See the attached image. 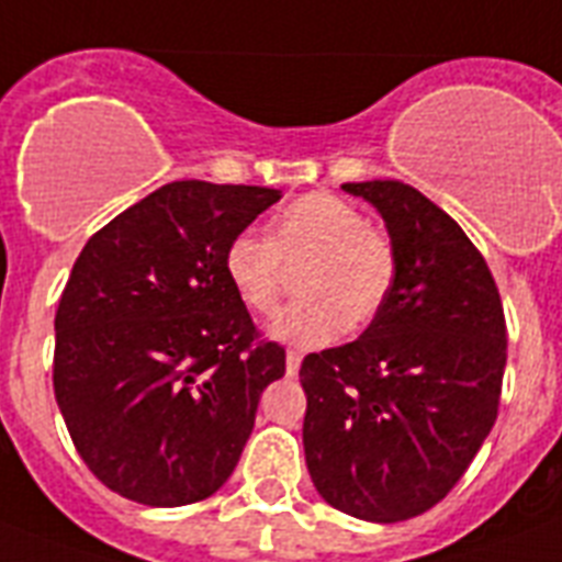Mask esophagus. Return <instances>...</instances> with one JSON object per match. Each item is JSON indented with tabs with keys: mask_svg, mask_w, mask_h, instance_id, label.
<instances>
[{
	"mask_svg": "<svg viewBox=\"0 0 562 562\" xmlns=\"http://www.w3.org/2000/svg\"><path fill=\"white\" fill-rule=\"evenodd\" d=\"M301 368V353L295 350H286V375H295Z\"/></svg>",
	"mask_w": 562,
	"mask_h": 562,
	"instance_id": "1",
	"label": "esophagus"
}]
</instances>
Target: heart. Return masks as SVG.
<instances>
[{"mask_svg":"<svg viewBox=\"0 0 562 562\" xmlns=\"http://www.w3.org/2000/svg\"><path fill=\"white\" fill-rule=\"evenodd\" d=\"M299 304L272 322L270 336L292 347H322L379 318L396 252L384 232L364 226L353 203L330 192L301 194L276 215L270 238L240 232L224 252V276L247 310L270 315L284 290V267H301Z\"/></svg>","mask_w":562,"mask_h":562,"instance_id":"b5f03b06","label":"heart"}]
</instances>
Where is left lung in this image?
<instances>
[{"mask_svg": "<svg viewBox=\"0 0 562 562\" xmlns=\"http://www.w3.org/2000/svg\"><path fill=\"white\" fill-rule=\"evenodd\" d=\"M341 189L382 215L396 281L356 341L301 361L304 457L333 508L402 522L457 485L494 428L503 304L485 258L425 194L398 180Z\"/></svg>", "mask_w": 562, "mask_h": 562, "instance_id": "obj_1", "label": "left lung"}]
</instances>
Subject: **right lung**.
<instances>
[{"label": "right lung", "mask_w": 562, "mask_h": 562, "mask_svg": "<svg viewBox=\"0 0 562 562\" xmlns=\"http://www.w3.org/2000/svg\"><path fill=\"white\" fill-rule=\"evenodd\" d=\"M278 189L175 180L82 247L59 299L54 396L91 474L175 508L232 476L284 347L258 341L224 276Z\"/></svg>", "instance_id": "1"}]
</instances>
